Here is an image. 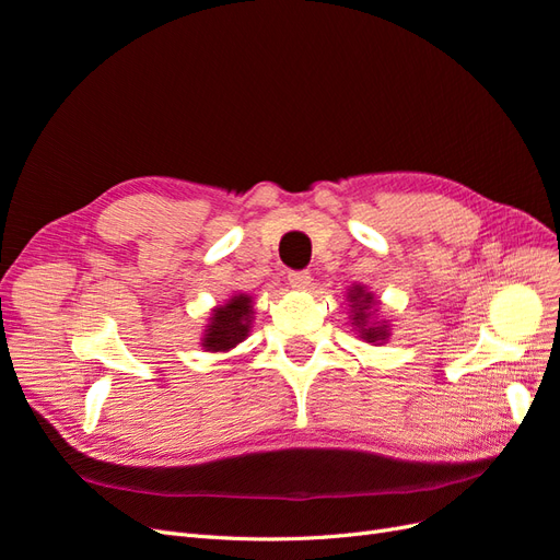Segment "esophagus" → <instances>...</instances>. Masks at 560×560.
Returning a JSON list of instances; mask_svg holds the SVG:
<instances>
[{"mask_svg": "<svg viewBox=\"0 0 560 560\" xmlns=\"http://www.w3.org/2000/svg\"><path fill=\"white\" fill-rule=\"evenodd\" d=\"M287 280H290L294 290H306V287L311 284V273L308 270H292V273L287 276Z\"/></svg>", "mask_w": 560, "mask_h": 560, "instance_id": "34e87169", "label": "esophagus"}]
</instances>
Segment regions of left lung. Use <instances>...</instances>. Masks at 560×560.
Wrapping results in <instances>:
<instances>
[{
    "mask_svg": "<svg viewBox=\"0 0 560 560\" xmlns=\"http://www.w3.org/2000/svg\"><path fill=\"white\" fill-rule=\"evenodd\" d=\"M348 301H350V317L352 325L358 327L360 338H364L366 343H385L389 338V327L387 322H371V308L376 306V299L371 292H366L362 284H352L348 292Z\"/></svg>",
    "mask_w": 560,
    "mask_h": 560,
    "instance_id": "obj_1",
    "label": "left lung"
}]
</instances>
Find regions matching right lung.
Wrapping results in <instances>:
<instances>
[{
	"label": "right lung",
	"mask_w": 560,
	"mask_h": 560,
	"mask_svg": "<svg viewBox=\"0 0 560 560\" xmlns=\"http://www.w3.org/2000/svg\"><path fill=\"white\" fill-rule=\"evenodd\" d=\"M252 296L235 294L231 296L224 306H217L212 311L210 325L206 327V334L200 338V346L208 352H226L231 348L245 341L252 325Z\"/></svg>",
	"instance_id": "1"
}]
</instances>
